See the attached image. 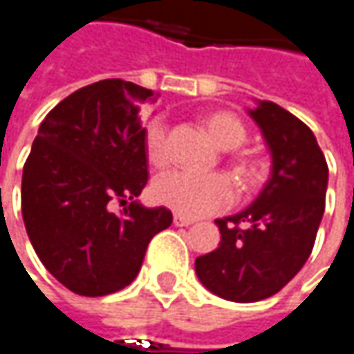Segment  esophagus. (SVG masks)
Wrapping results in <instances>:
<instances>
[{
	"instance_id": "1",
	"label": "esophagus",
	"mask_w": 354,
	"mask_h": 354,
	"mask_svg": "<svg viewBox=\"0 0 354 354\" xmlns=\"http://www.w3.org/2000/svg\"><path fill=\"white\" fill-rule=\"evenodd\" d=\"M190 223H192V219H190V217L174 215V225H178V227H186V225H190Z\"/></svg>"
}]
</instances>
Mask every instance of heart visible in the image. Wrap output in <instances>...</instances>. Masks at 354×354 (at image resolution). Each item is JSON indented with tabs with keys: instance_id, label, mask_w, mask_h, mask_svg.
I'll use <instances>...</instances> for the list:
<instances>
[{
	"instance_id": "obj_1",
	"label": "heart",
	"mask_w": 354,
	"mask_h": 354,
	"mask_svg": "<svg viewBox=\"0 0 354 354\" xmlns=\"http://www.w3.org/2000/svg\"><path fill=\"white\" fill-rule=\"evenodd\" d=\"M203 124L207 135L221 149H236L246 139V127L232 112H211L203 118ZM145 153L153 166H162L168 160L166 129L160 120H153L145 131ZM234 172L240 182L254 184L262 176V164L256 158H242L238 160ZM151 190L160 205L184 217H203L227 207L234 201V186L223 174L201 176L176 170L158 178Z\"/></svg>"
}]
</instances>
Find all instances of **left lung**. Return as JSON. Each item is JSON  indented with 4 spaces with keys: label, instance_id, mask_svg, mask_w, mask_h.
Instances as JSON below:
<instances>
[{
    "label": "left lung",
    "instance_id": "obj_1",
    "mask_svg": "<svg viewBox=\"0 0 354 354\" xmlns=\"http://www.w3.org/2000/svg\"><path fill=\"white\" fill-rule=\"evenodd\" d=\"M248 114L272 158L260 194L236 215L215 219L219 248L198 256V281L217 297L252 304L279 293L306 264L326 205L328 166L316 135L274 102Z\"/></svg>",
    "mask_w": 354,
    "mask_h": 354
}]
</instances>
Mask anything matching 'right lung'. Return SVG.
I'll return each mask as SVG.
<instances>
[{
	"instance_id": "1",
	"label": "right lung",
	"mask_w": 354,
	"mask_h": 354,
	"mask_svg": "<svg viewBox=\"0 0 354 354\" xmlns=\"http://www.w3.org/2000/svg\"><path fill=\"white\" fill-rule=\"evenodd\" d=\"M158 94L122 80L90 84L38 127L22 172V217L44 268L69 291L102 297L131 285L147 244L170 227L166 207H143L141 104ZM125 205L112 214L109 205Z\"/></svg>"
}]
</instances>
